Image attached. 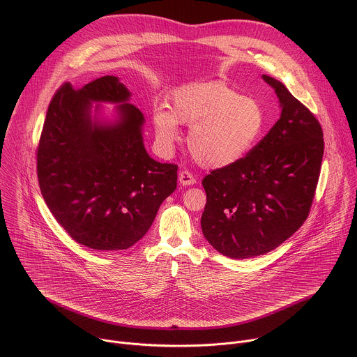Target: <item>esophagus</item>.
Segmentation results:
<instances>
[{"instance_id":"34e87169","label":"esophagus","mask_w":357,"mask_h":357,"mask_svg":"<svg viewBox=\"0 0 357 357\" xmlns=\"http://www.w3.org/2000/svg\"><path fill=\"white\" fill-rule=\"evenodd\" d=\"M179 182H181V185H183V186H189V185H193V183L196 182V178H195L193 174H190L189 171L182 169V171L179 172Z\"/></svg>"}]
</instances>
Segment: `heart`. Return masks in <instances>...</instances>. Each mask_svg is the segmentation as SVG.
Segmentation results:
<instances>
[{"instance_id":"obj_1","label":"heart","mask_w":357,"mask_h":357,"mask_svg":"<svg viewBox=\"0 0 357 357\" xmlns=\"http://www.w3.org/2000/svg\"><path fill=\"white\" fill-rule=\"evenodd\" d=\"M169 110L155 107L152 124L158 142L171 148L178 124L189 126L188 148L205 168L236 164L261 139L267 116L257 100L244 97L223 82L188 83L169 97Z\"/></svg>"}]
</instances>
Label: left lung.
<instances>
[{
  "label": "left lung",
  "mask_w": 357,
  "mask_h": 357,
  "mask_svg": "<svg viewBox=\"0 0 357 357\" xmlns=\"http://www.w3.org/2000/svg\"><path fill=\"white\" fill-rule=\"evenodd\" d=\"M281 116L248 154L202 181L206 206L200 226L223 256L250 259L291 237L307 220L324 157V132L315 116L274 77Z\"/></svg>",
  "instance_id": "obj_1"
}]
</instances>
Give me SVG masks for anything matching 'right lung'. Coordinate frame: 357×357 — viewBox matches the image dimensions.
<instances>
[{
  "label": "right lung",
  "instance_id": "add662e5",
  "mask_svg": "<svg viewBox=\"0 0 357 357\" xmlns=\"http://www.w3.org/2000/svg\"><path fill=\"white\" fill-rule=\"evenodd\" d=\"M116 76L75 90L65 83L50 101L36 171L50 213L82 245L127 250L154 222L176 189L178 167L151 158L142 139V113ZM93 102H114L118 119H98Z\"/></svg>",
  "mask_w": 357,
  "mask_h": 357
}]
</instances>
